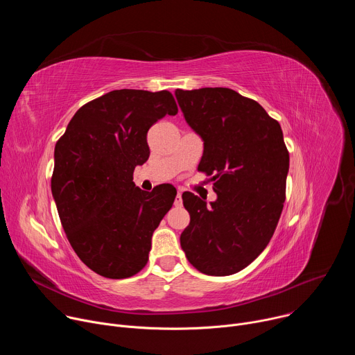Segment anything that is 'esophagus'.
<instances>
[{"label": "esophagus", "mask_w": 355, "mask_h": 355, "mask_svg": "<svg viewBox=\"0 0 355 355\" xmlns=\"http://www.w3.org/2000/svg\"><path fill=\"white\" fill-rule=\"evenodd\" d=\"M181 195H182V192L178 191L177 198H175V207H182V198H181Z\"/></svg>", "instance_id": "esophagus-1"}]
</instances>
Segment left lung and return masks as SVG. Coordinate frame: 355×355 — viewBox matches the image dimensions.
<instances>
[{"instance_id": "8db88e82", "label": "left lung", "mask_w": 355, "mask_h": 355, "mask_svg": "<svg viewBox=\"0 0 355 355\" xmlns=\"http://www.w3.org/2000/svg\"><path fill=\"white\" fill-rule=\"evenodd\" d=\"M191 129L204 141L199 170L212 175L211 208L182 193L191 222L180 243L202 274L232 275L254 261L278 225L289 170L279 123L254 99L216 87L175 89Z\"/></svg>"}]
</instances>
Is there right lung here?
<instances>
[{"instance_id":"add662e5","label":"right lung","mask_w":355,"mask_h":355,"mask_svg":"<svg viewBox=\"0 0 355 355\" xmlns=\"http://www.w3.org/2000/svg\"><path fill=\"white\" fill-rule=\"evenodd\" d=\"M177 112L168 91L115 89L81 107L56 143L58 212L76 254L99 275L129 278L147 264L151 236L177 191L144 192L133 171L148 157V129Z\"/></svg>"}]
</instances>
